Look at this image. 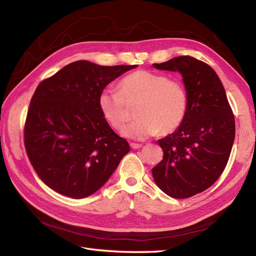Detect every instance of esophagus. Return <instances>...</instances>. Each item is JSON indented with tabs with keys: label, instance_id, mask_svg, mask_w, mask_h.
I'll use <instances>...</instances> for the list:
<instances>
[{
	"label": "esophagus",
	"instance_id": "34e87169",
	"mask_svg": "<svg viewBox=\"0 0 256 256\" xmlns=\"http://www.w3.org/2000/svg\"><path fill=\"white\" fill-rule=\"evenodd\" d=\"M130 145H131V148H133V150H138V148H142V144H140V143H131V144H130Z\"/></svg>",
	"mask_w": 256,
	"mask_h": 256
}]
</instances>
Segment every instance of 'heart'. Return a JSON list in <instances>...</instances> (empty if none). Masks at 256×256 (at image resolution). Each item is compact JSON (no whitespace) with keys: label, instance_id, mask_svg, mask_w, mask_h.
I'll return each instance as SVG.
<instances>
[{"label":"heart","instance_id":"obj_1","mask_svg":"<svg viewBox=\"0 0 256 256\" xmlns=\"http://www.w3.org/2000/svg\"><path fill=\"white\" fill-rule=\"evenodd\" d=\"M140 101L136 112L138 117L121 130L124 138L145 140L160 131L170 134L182 123L188 108L184 86L162 74L138 70L124 77L118 91L104 89L98 98L100 112L113 128H121L128 120L126 104Z\"/></svg>","mask_w":256,"mask_h":256}]
</instances>
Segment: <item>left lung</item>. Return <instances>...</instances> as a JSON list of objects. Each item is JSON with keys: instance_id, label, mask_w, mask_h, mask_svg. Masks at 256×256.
<instances>
[{"instance_id": "1", "label": "left lung", "mask_w": 256, "mask_h": 256, "mask_svg": "<svg viewBox=\"0 0 256 256\" xmlns=\"http://www.w3.org/2000/svg\"><path fill=\"white\" fill-rule=\"evenodd\" d=\"M153 67L182 74L188 108L180 126L157 140L164 156L152 174L170 197H192L212 186L224 170L234 142V116L224 84L209 64L179 56Z\"/></svg>"}]
</instances>
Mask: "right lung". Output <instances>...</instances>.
Segmentation results:
<instances>
[{
  "label": "right lung",
  "mask_w": 256,
  "mask_h": 256,
  "mask_svg": "<svg viewBox=\"0 0 256 256\" xmlns=\"http://www.w3.org/2000/svg\"><path fill=\"white\" fill-rule=\"evenodd\" d=\"M133 66L67 64L38 84L24 130L30 164L48 187L81 199L98 192L130 152L102 116L98 98Z\"/></svg>",
  "instance_id": "1"
}]
</instances>
